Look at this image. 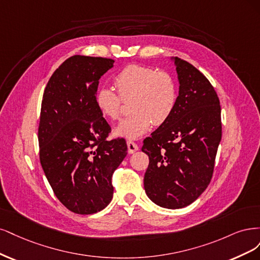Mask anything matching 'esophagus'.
I'll return each mask as SVG.
<instances>
[{
  "label": "esophagus",
  "instance_id": "34e87169",
  "mask_svg": "<svg viewBox=\"0 0 260 260\" xmlns=\"http://www.w3.org/2000/svg\"><path fill=\"white\" fill-rule=\"evenodd\" d=\"M127 149H128V153H134V152H136L137 150L139 149V147H138V145L136 144V142H134V141H132V140H127Z\"/></svg>",
  "mask_w": 260,
  "mask_h": 260
}]
</instances>
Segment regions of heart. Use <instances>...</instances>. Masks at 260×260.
Wrapping results in <instances>:
<instances>
[{
  "instance_id": "obj_1",
  "label": "heart",
  "mask_w": 260,
  "mask_h": 260,
  "mask_svg": "<svg viewBox=\"0 0 260 260\" xmlns=\"http://www.w3.org/2000/svg\"><path fill=\"white\" fill-rule=\"evenodd\" d=\"M115 91L110 86L99 87L95 94L96 107L103 116L118 120L123 110V99L131 100L133 112L114 133L120 137L136 139L146 134L152 124L161 125L172 115L177 104V85L172 74L152 67L129 64L114 78Z\"/></svg>"
}]
</instances>
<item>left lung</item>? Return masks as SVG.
Segmentation results:
<instances>
[{"label":"left lung","mask_w":260,"mask_h":260,"mask_svg":"<svg viewBox=\"0 0 260 260\" xmlns=\"http://www.w3.org/2000/svg\"><path fill=\"white\" fill-rule=\"evenodd\" d=\"M179 94L172 115L144 140L149 156L144 186L156 205L177 209L190 205L212 179L221 139L219 98L196 67L172 57Z\"/></svg>","instance_id":"obj_1"}]
</instances>
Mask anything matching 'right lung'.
Wrapping results in <instances>:
<instances>
[{"label":"right lung","instance_id":"right-lung-1","mask_svg":"<svg viewBox=\"0 0 260 260\" xmlns=\"http://www.w3.org/2000/svg\"><path fill=\"white\" fill-rule=\"evenodd\" d=\"M113 63L72 56L53 73L43 94L41 165L57 199L75 214H95L111 202L112 174L127 154L125 139L107 140L111 127L95 104L99 79Z\"/></svg>","mask_w":260,"mask_h":260}]
</instances>
